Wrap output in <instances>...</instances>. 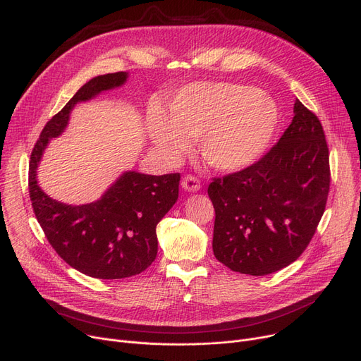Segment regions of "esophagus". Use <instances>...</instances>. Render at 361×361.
Listing matches in <instances>:
<instances>
[{"label":"esophagus","instance_id":"obj_1","mask_svg":"<svg viewBox=\"0 0 361 361\" xmlns=\"http://www.w3.org/2000/svg\"><path fill=\"white\" fill-rule=\"evenodd\" d=\"M181 185H183V188L185 192H192V193H195V192H199L200 190V181L196 178V177H193V176H187V177H184L183 178V181H181Z\"/></svg>","mask_w":361,"mask_h":361}]
</instances>
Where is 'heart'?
<instances>
[{
    "mask_svg": "<svg viewBox=\"0 0 361 361\" xmlns=\"http://www.w3.org/2000/svg\"><path fill=\"white\" fill-rule=\"evenodd\" d=\"M278 123V105L264 92L238 83L199 82L184 86L171 98L168 116L150 106L146 131L169 164L188 150V139H197L206 164L222 173H234L267 150Z\"/></svg>",
    "mask_w": 361,
    "mask_h": 361,
    "instance_id": "1",
    "label": "heart"
}]
</instances>
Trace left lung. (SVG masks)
<instances>
[{
    "instance_id": "left-lung-1",
    "label": "left lung",
    "mask_w": 361,
    "mask_h": 361,
    "mask_svg": "<svg viewBox=\"0 0 361 361\" xmlns=\"http://www.w3.org/2000/svg\"><path fill=\"white\" fill-rule=\"evenodd\" d=\"M329 183L324 128L295 99L291 124L267 155L207 187L215 207V257L253 276L288 267L316 233Z\"/></svg>"
}]
</instances>
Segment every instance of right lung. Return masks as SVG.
<instances>
[{
	"label": "right lung",
	"mask_w": 361,
	"mask_h": 361,
	"mask_svg": "<svg viewBox=\"0 0 361 361\" xmlns=\"http://www.w3.org/2000/svg\"><path fill=\"white\" fill-rule=\"evenodd\" d=\"M127 79L128 73L118 71L85 83L47 123L29 164L32 206L49 244L71 268L99 279L137 275L155 260L157 225L178 199L180 174L147 176L126 171L101 199L79 206L49 197L36 176L49 140L63 135L73 108L123 86Z\"/></svg>",
	"instance_id": "obj_1"
}]
</instances>
